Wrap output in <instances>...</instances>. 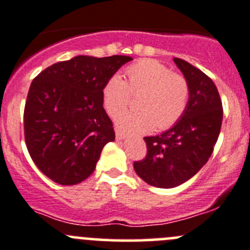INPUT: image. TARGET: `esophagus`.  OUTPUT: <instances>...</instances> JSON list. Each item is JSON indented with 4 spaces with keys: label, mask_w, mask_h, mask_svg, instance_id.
I'll return each mask as SVG.
<instances>
[{
    "label": "esophagus",
    "mask_w": 250,
    "mask_h": 250,
    "mask_svg": "<svg viewBox=\"0 0 250 250\" xmlns=\"http://www.w3.org/2000/svg\"><path fill=\"white\" fill-rule=\"evenodd\" d=\"M125 138H127V134L120 132V130H117V132H116V139L117 140H123V139H125Z\"/></svg>",
    "instance_id": "esophagus-1"
}]
</instances>
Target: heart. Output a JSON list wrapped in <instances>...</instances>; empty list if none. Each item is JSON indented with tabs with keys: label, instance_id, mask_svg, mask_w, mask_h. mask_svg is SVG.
<instances>
[{
	"label": "heart",
	"instance_id": "1",
	"mask_svg": "<svg viewBox=\"0 0 250 250\" xmlns=\"http://www.w3.org/2000/svg\"><path fill=\"white\" fill-rule=\"evenodd\" d=\"M140 93L139 110L123 111L131 94ZM189 84L181 73L172 72L156 60H140L125 68V81L112 76L103 88L106 112L113 116L116 125L128 132L167 129L176 125L186 112L189 101Z\"/></svg>",
	"mask_w": 250,
	"mask_h": 250
}]
</instances>
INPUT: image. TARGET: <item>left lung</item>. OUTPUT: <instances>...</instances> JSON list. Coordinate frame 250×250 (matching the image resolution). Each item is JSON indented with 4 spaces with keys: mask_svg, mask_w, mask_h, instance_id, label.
<instances>
[{
    "mask_svg": "<svg viewBox=\"0 0 250 250\" xmlns=\"http://www.w3.org/2000/svg\"><path fill=\"white\" fill-rule=\"evenodd\" d=\"M189 84L186 112L172 128L145 137L146 156L134 162L138 176L150 186L173 188L192 178L211 156L222 123V103L216 85L187 61L173 58Z\"/></svg>",
    "mask_w": 250,
    "mask_h": 250,
    "instance_id": "1",
    "label": "left lung"
}]
</instances>
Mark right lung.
I'll use <instances>...</instances> for the list:
<instances>
[{
  "label": "right lung",
  "mask_w": 250,
  "mask_h": 250,
  "mask_svg": "<svg viewBox=\"0 0 250 250\" xmlns=\"http://www.w3.org/2000/svg\"><path fill=\"white\" fill-rule=\"evenodd\" d=\"M129 56H76L43 69L29 88L24 137L34 164L62 186L94 172L103 147L115 140L103 88Z\"/></svg>",
  "instance_id": "1"
}]
</instances>
